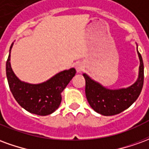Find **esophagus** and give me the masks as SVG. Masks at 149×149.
<instances>
[{"label":"esophagus","instance_id":"34e87169","mask_svg":"<svg viewBox=\"0 0 149 149\" xmlns=\"http://www.w3.org/2000/svg\"><path fill=\"white\" fill-rule=\"evenodd\" d=\"M76 69H77V72H81L84 71V66L83 65V64H81V63H79L77 65H76Z\"/></svg>","mask_w":149,"mask_h":149}]
</instances>
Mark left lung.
<instances>
[{
	"label": "left lung",
	"mask_w": 149,
	"mask_h": 149,
	"mask_svg": "<svg viewBox=\"0 0 149 149\" xmlns=\"http://www.w3.org/2000/svg\"><path fill=\"white\" fill-rule=\"evenodd\" d=\"M139 74L136 81L131 86L120 89H109L84 73L85 79V95L88 104L95 112L104 116L120 113L136 100L144 84V63L141 53Z\"/></svg>",
	"instance_id": "1"
}]
</instances>
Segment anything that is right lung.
<instances>
[{
	"label": "right lung",
	"instance_id": "add662e5",
	"mask_svg": "<svg viewBox=\"0 0 149 149\" xmlns=\"http://www.w3.org/2000/svg\"><path fill=\"white\" fill-rule=\"evenodd\" d=\"M9 55L6 61V76L8 86L15 100L28 112L39 116L51 114L58 109L61 102V93L76 75L73 68L59 72L41 84H29L20 81L14 74Z\"/></svg>",
	"mask_w": 149,
	"mask_h": 149
}]
</instances>
